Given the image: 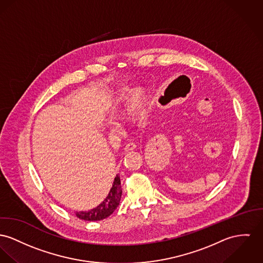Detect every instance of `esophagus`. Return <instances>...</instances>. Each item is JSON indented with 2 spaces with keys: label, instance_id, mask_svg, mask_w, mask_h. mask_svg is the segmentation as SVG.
<instances>
[{
  "label": "esophagus",
  "instance_id": "obj_1",
  "mask_svg": "<svg viewBox=\"0 0 263 263\" xmlns=\"http://www.w3.org/2000/svg\"><path fill=\"white\" fill-rule=\"evenodd\" d=\"M136 148V144L134 142H129L125 145L124 147V150L125 151H131V150H134Z\"/></svg>",
  "mask_w": 263,
  "mask_h": 263
}]
</instances>
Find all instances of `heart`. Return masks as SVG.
Here are the masks:
<instances>
[{"instance_id": "1", "label": "heart", "mask_w": 263, "mask_h": 263, "mask_svg": "<svg viewBox=\"0 0 263 263\" xmlns=\"http://www.w3.org/2000/svg\"><path fill=\"white\" fill-rule=\"evenodd\" d=\"M143 97L138 92H129L125 93L120 97V100L112 109L113 116H124L133 113L138 106H141Z\"/></svg>"}]
</instances>
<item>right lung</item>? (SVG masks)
<instances>
[{
    "label": "right lung",
    "mask_w": 263,
    "mask_h": 263,
    "mask_svg": "<svg viewBox=\"0 0 263 263\" xmlns=\"http://www.w3.org/2000/svg\"><path fill=\"white\" fill-rule=\"evenodd\" d=\"M122 188L120 176L117 174L114 178L112 187L106 196L97 207L89 211H79L76 212V216L82 220L86 221H99L109 217L115 209L118 207L121 200Z\"/></svg>",
    "instance_id": "1"
}]
</instances>
